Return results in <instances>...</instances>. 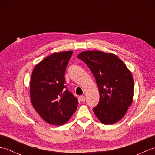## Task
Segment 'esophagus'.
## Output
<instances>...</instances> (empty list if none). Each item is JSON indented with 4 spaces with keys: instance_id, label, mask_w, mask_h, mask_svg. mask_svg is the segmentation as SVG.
<instances>
[{
    "instance_id": "esophagus-1",
    "label": "esophagus",
    "mask_w": 155,
    "mask_h": 155,
    "mask_svg": "<svg viewBox=\"0 0 155 155\" xmlns=\"http://www.w3.org/2000/svg\"><path fill=\"white\" fill-rule=\"evenodd\" d=\"M80 100L81 102H83V103H84V102L85 101V97L84 96H81L80 97Z\"/></svg>"
}]
</instances>
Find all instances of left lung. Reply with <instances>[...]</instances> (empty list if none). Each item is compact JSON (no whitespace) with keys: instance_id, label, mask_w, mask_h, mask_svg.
Returning <instances> with one entry per match:
<instances>
[{"instance_id":"obj_1","label":"left lung","mask_w":155,"mask_h":155,"mask_svg":"<svg viewBox=\"0 0 155 155\" xmlns=\"http://www.w3.org/2000/svg\"><path fill=\"white\" fill-rule=\"evenodd\" d=\"M90 68L96 79L100 101L93 108L104 124L121 120L133 103L134 81L127 66L117 55L100 51H87L78 54Z\"/></svg>"}]
</instances>
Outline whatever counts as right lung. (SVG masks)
Segmentation results:
<instances>
[{
    "mask_svg": "<svg viewBox=\"0 0 155 155\" xmlns=\"http://www.w3.org/2000/svg\"><path fill=\"white\" fill-rule=\"evenodd\" d=\"M72 51L54 52L35 66L30 93L35 110L48 124L61 126L74 113L78 100L64 86V73Z\"/></svg>",
    "mask_w": 155,
    "mask_h": 155,
    "instance_id": "obj_1",
    "label": "right lung"
}]
</instances>
